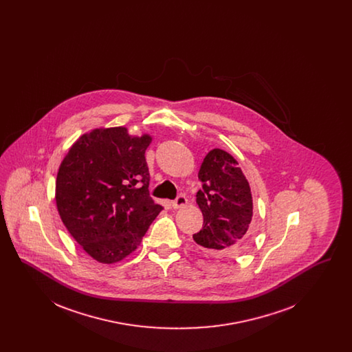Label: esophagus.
I'll use <instances>...</instances> for the list:
<instances>
[{
    "label": "esophagus",
    "mask_w": 352,
    "mask_h": 352,
    "mask_svg": "<svg viewBox=\"0 0 352 352\" xmlns=\"http://www.w3.org/2000/svg\"><path fill=\"white\" fill-rule=\"evenodd\" d=\"M187 204V198L184 197V195H179L175 201L171 203V206H173V208L174 210H178V208H184V206Z\"/></svg>",
    "instance_id": "34e87169"
}]
</instances>
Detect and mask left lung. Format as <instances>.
Returning <instances> with one entry per match:
<instances>
[{
	"mask_svg": "<svg viewBox=\"0 0 352 352\" xmlns=\"http://www.w3.org/2000/svg\"><path fill=\"white\" fill-rule=\"evenodd\" d=\"M198 178L203 184L197 192L203 227L192 236L195 243L218 258L244 253L252 244L253 201L237 161L226 151L212 149L204 157Z\"/></svg>",
	"mask_w": 352,
	"mask_h": 352,
	"instance_id": "obj_1",
	"label": "left lung"
}]
</instances>
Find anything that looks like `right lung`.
<instances>
[{"label": "right lung", "instance_id": "1", "mask_svg": "<svg viewBox=\"0 0 352 352\" xmlns=\"http://www.w3.org/2000/svg\"><path fill=\"white\" fill-rule=\"evenodd\" d=\"M149 134L124 126L80 135L63 158L55 184L59 217L92 258L113 264L137 250L161 212L149 195Z\"/></svg>", "mask_w": 352, "mask_h": 352}]
</instances>
